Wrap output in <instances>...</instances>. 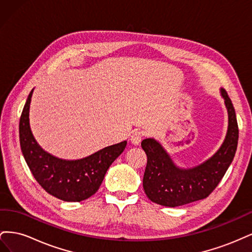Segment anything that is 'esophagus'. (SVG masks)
I'll return each mask as SVG.
<instances>
[{"mask_svg": "<svg viewBox=\"0 0 252 252\" xmlns=\"http://www.w3.org/2000/svg\"><path fill=\"white\" fill-rule=\"evenodd\" d=\"M144 136V133L143 131H141L140 129H134V130L132 131L131 133V136H130V140L132 142V144L134 145H138L140 144V142L142 141V138Z\"/></svg>", "mask_w": 252, "mask_h": 252, "instance_id": "34e87169", "label": "esophagus"}]
</instances>
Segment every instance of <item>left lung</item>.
Listing matches in <instances>:
<instances>
[{
    "label": "left lung",
    "instance_id": "obj_1",
    "mask_svg": "<svg viewBox=\"0 0 252 252\" xmlns=\"http://www.w3.org/2000/svg\"><path fill=\"white\" fill-rule=\"evenodd\" d=\"M228 110L226 139L217 154L190 169H180L161 144L145 139L141 146L147 155L143 188L148 199L167 207H178L207 197L223 179L234 158L239 141V126L234 107L225 89H220Z\"/></svg>",
    "mask_w": 252,
    "mask_h": 252
}]
</instances>
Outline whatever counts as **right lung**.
Masks as SVG:
<instances>
[{
    "instance_id": "1",
    "label": "right lung",
    "mask_w": 252,
    "mask_h": 252,
    "mask_svg": "<svg viewBox=\"0 0 252 252\" xmlns=\"http://www.w3.org/2000/svg\"><path fill=\"white\" fill-rule=\"evenodd\" d=\"M32 91L23 108L19 125L21 150L30 171L45 191L60 200L81 202L88 199L100 188L106 171L124 151L127 142L111 145L75 161L47 154L35 142L30 130L29 106Z\"/></svg>"
}]
</instances>
